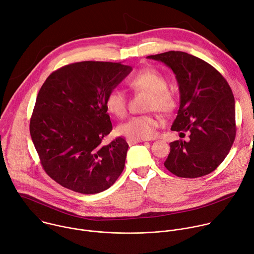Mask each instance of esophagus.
Instances as JSON below:
<instances>
[{
	"mask_svg": "<svg viewBox=\"0 0 254 254\" xmlns=\"http://www.w3.org/2000/svg\"><path fill=\"white\" fill-rule=\"evenodd\" d=\"M144 140L143 139H131V138H127V142L129 145H134V144H137V143H140V142H143Z\"/></svg>",
	"mask_w": 254,
	"mask_h": 254,
	"instance_id": "34e87169",
	"label": "esophagus"
}]
</instances>
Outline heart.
Here are the masks:
<instances>
[{"label":"heart","mask_w":254,"mask_h":254,"mask_svg":"<svg viewBox=\"0 0 254 254\" xmlns=\"http://www.w3.org/2000/svg\"><path fill=\"white\" fill-rule=\"evenodd\" d=\"M128 85L136 92L150 94L149 108L163 113H171L177 107L175 95L168 90L166 77L153 68H144L138 71L128 80ZM105 106L111 114L124 117L127 112V100L124 93L114 89L105 98ZM162 124V120L155 115H141L131 117L121 124L119 132L131 139H150L155 136L156 129Z\"/></svg>","instance_id":"heart-1"}]
</instances>
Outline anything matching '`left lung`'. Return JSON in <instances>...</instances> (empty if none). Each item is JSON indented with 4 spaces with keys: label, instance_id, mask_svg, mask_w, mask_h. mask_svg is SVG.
<instances>
[{
    "label": "left lung",
    "instance_id": "8db88e82",
    "mask_svg": "<svg viewBox=\"0 0 254 254\" xmlns=\"http://www.w3.org/2000/svg\"><path fill=\"white\" fill-rule=\"evenodd\" d=\"M175 74L180 106L171 126L181 138L170 143L164 166L174 175L197 178L225 159L236 135L235 102L230 86L210 64L180 51L151 55Z\"/></svg>",
    "mask_w": 254,
    "mask_h": 254
}]
</instances>
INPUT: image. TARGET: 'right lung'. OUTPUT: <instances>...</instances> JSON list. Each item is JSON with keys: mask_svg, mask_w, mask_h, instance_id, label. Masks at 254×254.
Returning <instances> with one entry per match:
<instances>
[{"mask_svg": "<svg viewBox=\"0 0 254 254\" xmlns=\"http://www.w3.org/2000/svg\"><path fill=\"white\" fill-rule=\"evenodd\" d=\"M132 71L121 63L84 61L51 74L41 87L30 133L46 173L65 188L95 194L111 187L122 173L128 143L112 131L107 94Z\"/></svg>", "mask_w": 254, "mask_h": 254, "instance_id": "add662e5", "label": "right lung"}]
</instances>
